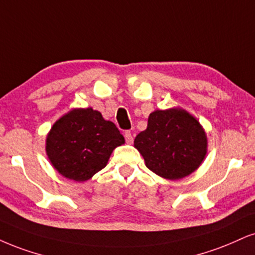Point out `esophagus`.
I'll return each instance as SVG.
<instances>
[{
  "mask_svg": "<svg viewBox=\"0 0 255 255\" xmlns=\"http://www.w3.org/2000/svg\"><path fill=\"white\" fill-rule=\"evenodd\" d=\"M124 137H125V140H127L128 144H131V143L133 142L132 133H131L130 131H125V132H124Z\"/></svg>",
  "mask_w": 255,
  "mask_h": 255,
  "instance_id": "esophagus-1",
  "label": "esophagus"
}]
</instances>
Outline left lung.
I'll use <instances>...</instances> for the list:
<instances>
[{
    "label": "left lung",
    "instance_id": "8db88e82",
    "mask_svg": "<svg viewBox=\"0 0 255 255\" xmlns=\"http://www.w3.org/2000/svg\"><path fill=\"white\" fill-rule=\"evenodd\" d=\"M134 147L150 170L175 181L199 168L207 153V136L185 110H156L150 113L146 130L134 138Z\"/></svg>",
    "mask_w": 255,
    "mask_h": 255
}]
</instances>
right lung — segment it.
I'll return each mask as SVG.
<instances>
[{
	"label": "right lung",
	"mask_w": 255,
	"mask_h": 255,
	"mask_svg": "<svg viewBox=\"0 0 255 255\" xmlns=\"http://www.w3.org/2000/svg\"><path fill=\"white\" fill-rule=\"evenodd\" d=\"M124 142L117 127L99 111L74 109L54 123L46 152L59 174L84 182L105 168L113 150Z\"/></svg>",
	"instance_id": "1"
}]
</instances>
